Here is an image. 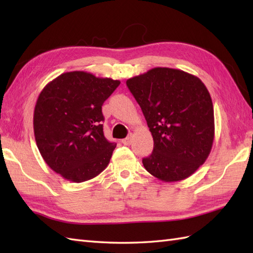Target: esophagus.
Returning <instances> with one entry per match:
<instances>
[{"label": "esophagus", "instance_id": "esophagus-1", "mask_svg": "<svg viewBox=\"0 0 253 253\" xmlns=\"http://www.w3.org/2000/svg\"><path fill=\"white\" fill-rule=\"evenodd\" d=\"M122 142L125 144V146H129V144H131V142H132V136L130 135V136H128L127 138L123 139Z\"/></svg>", "mask_w": 253, "mask_h": 253}]
</instances>
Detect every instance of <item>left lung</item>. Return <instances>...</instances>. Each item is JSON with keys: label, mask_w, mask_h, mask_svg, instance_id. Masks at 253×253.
<instances>
[{"label": "left lung", "mask_w": 253, "mask_h": 253, "mask_svg": "<svg viewBox=\"0 0 253 253\" xmlns=\"http://www.w3.org/2000/svg\"><path fill=\"white\" fill-rule=\"evenodd\" d=\"M153 137L142 160L158 179H186L206 162L214 140L211 95L198 77L180 69L155 67L126 82Z\"/></svg>", "instance_id": "8db88e82"}]
</instances>
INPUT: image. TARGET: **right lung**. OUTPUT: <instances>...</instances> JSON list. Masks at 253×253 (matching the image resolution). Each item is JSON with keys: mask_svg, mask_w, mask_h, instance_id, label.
<instances>
[{"mask_svg": "<svg viewBox=\"0 0 253 253\" xmlns=\"http://www.w3.org/2000/svg\"><path fill=\"white\" fill-rule=\"evenodd\" d=\"M120 84L87 72H68L53 79L38 96L34 113L37 147L63 178L87 181L109 165L116 143L104 137L102 105Z\"/></svg>", "mask_w": 253, "mask_h": 253, "instance_id": "1", "label": "right lung"}]
</instances>
